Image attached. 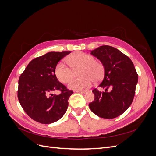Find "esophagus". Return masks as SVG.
<instances>
[{"label":"esophagus","instance_id":"1","mask_svg":"<svg viewBox=\"0 0 156 156\" xmlns=\"http://www.w3.org/2000/svg\"><path fill=\"white\" fill-rule=\"evenodd\" d=\"M88 90H76V92L78 93H81V94H85L87 92H88Z\"/></svg>","mask_w":156,"mask_h":156}]
</instances>
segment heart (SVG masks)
Returning a JSON list of instances; mask_svg holds the SVG:
<instances>
[{"instance_id":"1","label":"heart","mask_w":156,"mask_h":156,"mask_svg":"<svg viewBox=\"0 0 156 156\" xmlns=\"http://www.w3.org/2000/svg\"><path fill=\"white\" fill-rule=\"evenodd\" d=\"M66 61L69 67L60 62L55 68L56 76L61 83H68L73 76L74 71L80 68L82 69L80 74L83 76L71 80L68 84L70 89L77 90H84L90 85L92 81L98 82L103 76L104 69L102 64L95 60V58L90 55L76 51L69 55Z\"/></svg>"}]
</instances>
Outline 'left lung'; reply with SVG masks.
<instances>
[{
    "label": "left lung",
    "mask_w": 156,
    "mask_h": 156,
    "mask_svg": "<svg viewBox=\"0 0 156 156\" xmlns=\"http://www.w3.org/2000/svg\"><path fill=\"white\" fill-rule=\"evenodd\" d=\"M104 66L105 74L98 88H94V100L89 103L91 111L103 119H111L121 115L131 105L135 94L138 75L128 56L109 45H102L91 51ZM111 89L110 91L108 90Z\"/></svg>",
    "instance_id": "left-lung-1"
}]
</instances>
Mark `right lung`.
Masks as SVG:
<instances>
[{"label":"right lung","mask_w":156,"mask_h":156,"mask_svg":"<svg viewBox=\"0 0 156 156\" xmlns=\"http://www.w3.org/2000/svg\"><path fill=\"white\" fill-rule=\"evenodd\" d=\"M70 51L49 52L30 61L19 79L17 97L23 110L32 120L48 124L60 119L73 93L55 75L59 61ZM54 91H60L54 95Z\"/></svg>","instance_id":"obj_1"}]
</instances>
